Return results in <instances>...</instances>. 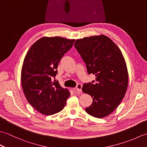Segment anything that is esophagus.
<instances>
[{"label":"esophagus","mask_w":147,"mask_h":147,"mask_svg":"<svg viewBox=\"0 0 147 147\" xmlns=\"http://www.w3.org/2000/svg\"><path fill=\"white\" fill-rule=\"evenodd\" d=\"M82 85H81L80 83H78L74 89H75V90H76V91L82 92Z\"/></svg>","instance_id":"obj_1"}]
</instances>
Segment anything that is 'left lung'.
Listing matches in <instances>:
<instances>
[{
	"instance_id": "8db88e82",
	"label": "left lung",
	"mask_w": 147,
	"mask_h": 147,
	"mask_svg": "<svg viewBox=\"0 0 147 147\" xmlns=\"http://www.w3.org/2000/svg\"><path fill=\"white\" fill-rule=\"evenodd\" d=\"M74 47L95 80L84 83L82 90L93 98L85 109L92 116L102 118L112 113L123 99L128 84L125 60L120 49L105 35L85 37L74 43Z\"/></svg>"
}]
</instances>
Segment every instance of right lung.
Segmentation results:
<instances>
[{"label":"right lung","mask_w":147,"mask_h":147,"mask_svg":"<svg viewBox=\"0 0 147 147\" xmlns=\"http://www.w3.org/2000/svg\"><path fill=\"white\" fill-rule=\"evenodd\" d=\"M74 42L59 36L43 37L33 43L24 57L21 69L23 92L40 113L56 114L66 104L70 93L55 78L59 62Z\"/></svg>","instance_id":"add662e5"}]
</instances>
